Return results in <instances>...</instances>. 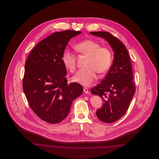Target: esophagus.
Instances as JSON below:
<instances>
[{
    "label": "esophagus",
    "instance_id": "esophagus-1",
    "mask_svg": "<svg viewBox=\"0 0 159 159\" xmlns=\"http://www.w3.org/2000/svg\"><path fill=\"white\" fill-rule=\"evenodd\" d=\"M83 91L86 93H89V91H88V89L87 88H84L83 89Z\"/></svg>",
    "mask_w": 159,
    "mask_h": 159
}]
</instances>
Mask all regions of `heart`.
<instances>
[{
  "mask_svg": "<svg viewBox=\"0 0 159 159\" xmlns=\"http://www.w3.org/2000/svg\"><path fill=\"white\" fill-rule=\"evenodd\" d=\"M76 51L88 56L85 69L80 70L73 77V81L84 86H89L94 81L98 73H105L111 64L112 54L107 47L90 39L78 42L74 45ZM63 64L68 70L73 73L76 70L75 54L69 51H65L62 56Z\"/></svg>",
  "mask_w": 159,
  "mask_h": 159,
  "instance_id": "obj_1",
  "label": "heart"
}]
</instances>
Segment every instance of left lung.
<instances>
[{
	"label": "left lung",
	"mask_w": 159,
	"mask_h": 159,
	"mask_svg": "<svg viewBox=\"0 0 159 159\" xmlns=\"http://www.w3.org/2000/svg\"><path fill=\"white\" fill-rule=\"evenodd\" d=\"M91 35L105 39L113 49V64L101 83L91 89L103 102L96 111L97 117L105 123L119 120L127 111L135 93L130 56L124 45L107 32H91Z\"/></svg>",
	"instance_id": "obj_1"
}]
</instances>
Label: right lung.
<instances>
[{"label": "right lung", "instance_id": "obj_1", "mask_svg": "<svg viewBox=\"0 0 159 159\" xmlns=\"http://www.w3.org/2000/svg\"><path fill=\"white\" fill-rule=\"evenodd\" d=\"M81 33L71 30L54 32L35 46L26 60L23 91L30 108L46 122L64 120L73 100L83 93L81 84L67 83L62 61L69 40Z\"/></svg>", "mask_w": 159, "mask_h": 159}]
</instances>
